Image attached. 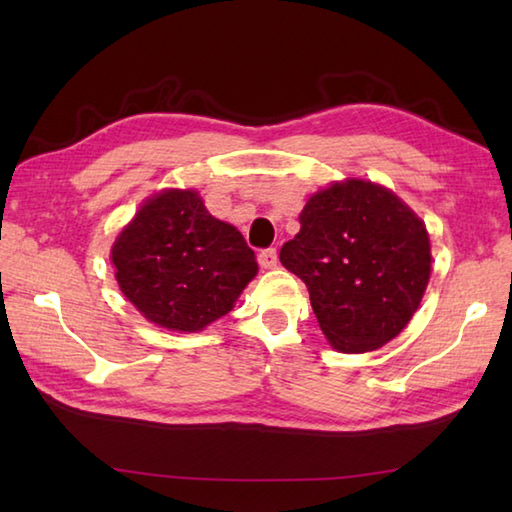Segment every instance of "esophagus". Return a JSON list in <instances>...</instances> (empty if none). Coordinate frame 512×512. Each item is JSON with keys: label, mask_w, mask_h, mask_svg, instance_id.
Masks as SVG:
<instances>
[{"label": "esophagus", "mask_w": 512, "mask_h": 512, "mask_svg": "<svg viewBox=\"0 0 512 512\" xmlns=\"http://www.w3.org/2000/svg\"><path fill=\"white\" fill-rule=\"evenodd\" d=\"M259 266L262 268H266V270H270V268H275L277 266V262H279V255H277V248H264V250H259Z\"/></svg>", "instance_id": "34e87169"}]
</instances>
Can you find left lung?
Segmentation results:
<instances>
[{
	"instance_id": "left-lung-1",
	"label": "left lung",
	"mask_w": 512,
	"mask_h": 512,
	"mask_svg": "<svg viewBox=\"0 0 512 512\" xmlns=\"http://www.w3.org/2000/svg\"><path fill=\"white\" fill-rule=\"evenodd\" d=\"M279 259L308 286L334 350L372 352L418 310L431 275L429 233L394 191L350 178L317 191Z\"/></svg>"
}]
</instances>
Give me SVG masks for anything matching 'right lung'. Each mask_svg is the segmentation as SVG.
I'll return each mask as SVG.
<instances>
[{
	"mask_svg": "<svg viewBox=\"0 0 512 512\" xmlns=\"http://www.w3.org/2000/svg\"><path fill=\"white\" fill-rule=\"evenodd\" d=\"M123 295L151 323L200 332L233 310L257 275L235 226L206 211L198 191L167 189L140 206L112 246Z\"/></svg>",
	"mask_w": 512,
	"mask_h": 512,
	"instance_id": "add662e5",
	"label": "right lung"
}]
</instances>
